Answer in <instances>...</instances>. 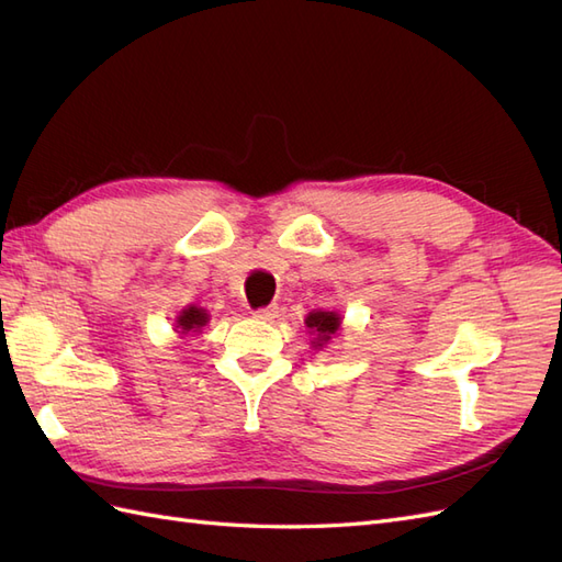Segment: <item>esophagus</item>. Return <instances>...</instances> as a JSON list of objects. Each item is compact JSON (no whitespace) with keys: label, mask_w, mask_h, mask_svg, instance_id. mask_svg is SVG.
Wrapping results in <instances>:
<instances>
[{"label":"esophagus","mask_w":562,"mask_h":562,"mask_svg":"<svg viewBox=\"0 0 562 562\" xmlns=\"http://www.w3.org/2000/svg\"><path fill=\"white\" fill-rule=\"evenodd\" d=\"M279 307H262L255 312V318H262V322H271V318H277Z\"/></svg>","instance_id":"1"}]
</instances>
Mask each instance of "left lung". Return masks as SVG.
<instances>
[{
	"label": "left lung",
	"mask_w": 562,
	"mask_h": 562,
	"mask_svg": "<svg viewBox=\"0 0 562 562\" xmlns=\"http://www.w3.org/2000/svg\"><path fill=\"white\" fill-rule=\"evenodd\" d=\"M305 324H307L310 333L314 336L312 345L318 350V347H324L340 330L342 318H340L338 312H322V310H318V312H310L307 314Z\"/></svg>",
	"instance_id": "left-lung-1"
}]
</instances>
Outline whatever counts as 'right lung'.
<instances>
[{"label": "right lung", "instance_id": "right-lung-1", "mask_svg": "<svg viewBox=\"0 0 562 562\" xmlns=\"http://www.w3.org/2000/svg\"><path fill=\"white\" fill-rule=\"evenodd\" d=\"M207 322H210V316L203 307L189 305L187 310L179 312L175 328H177V333H181V336H187V333H199Z\"/></svg>", "mask_w": 562, "mask_h": 562}]
</instances>
